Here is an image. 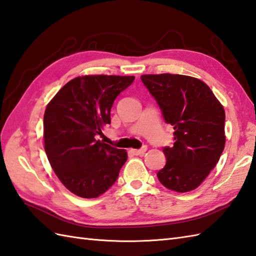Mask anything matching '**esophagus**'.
<instances>
[{"label": "esophagus", "mask_w": 256, "mask_h": 256, "mask_svg": "<svg viewBox=\"0 0 256 256\" xmlns=\"http://www.w3.org/2000/svg\"><path fill=\"white\" fill-rule=\"evenodd\" d=\"M146 150H147V147L146 146H142V148H140V150H130V152H133V155L138 156V155H142V154L146 152Z\"/></svg>", "instance_id": "1"}]
</instances>
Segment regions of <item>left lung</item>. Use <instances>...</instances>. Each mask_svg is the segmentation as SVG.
<instances>
[{"label":"left lung","mask_w":256,"mask_h":256,"mask_svg":"<svg viewBox=\"0 0 256 256\" xmlns=\"http://www.w3.org/2000/svg\"><path fill=\"white\" fill-rule=\"evenodd\" d=\"M166 123L174 126V146L162 148L167 162L157 172L160 183L188 192L215 168L224 148V110L204 82L178 74L142 75Z\"/></svg>","instance_id":"left-lung-1"}]
</instances>
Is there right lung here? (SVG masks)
Returning <instances> with one entry per match:
<instances>
[{
    "mask_svg": "<svg viewBox=\"0 0 256 256\" xmlns=\"http://www.w3.org/2000/svg\"><path fill=\"white\" fill-rule=\"evenodd\" d=\"M134 76L86 75L70 80L56 94L44 116V150L64 186L84 198H98L114 186L128 159L97 140L110 124L116 98Z\"/></svg>",
    "mask_w": 256,
    "mask_h": 256,
    "instance_id": "add662e5",
    "label": "right lung"
}]
</instances>
